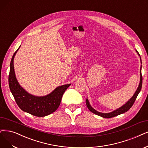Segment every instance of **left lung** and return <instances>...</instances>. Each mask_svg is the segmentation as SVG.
I'll return each mask as SVG.
<instances>
[{"mask_svg": "<svg viewBox=\"0 0 148 148\" xmlns=\"http://www.w3.org/2000/svg\"><path fill=\"white\" fill-rule=\"evenodd\" d=\"M136 52L138 53V55L140 56L139 53L137 51H136ZM142 82H143V77H142V75H141V69H140V82L139 84V86L138 87L137 90H136L135 93L134 94V95L133 96V97L131 98V99L125 103V105H124L123 107H120L119 108L117 109V110H114L111 113H101L99 112H97L96 110H95L94 108H92L91 106L90 105V103L88 102V99H86V104L87 107L90 110V111H91L92 113H93L98 116H102L103 118H110L114 116H116L119 115V114H121L122 113H125V112H127L129 109L132 107V106L134 105V103L136 99V97L138 95L140 91H141V86H142Z\"/></svg>", "mask_w": 148, "mask_h": 148, "instance_id": "1", "label": "left lung"}]
</instances>
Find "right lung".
<instances>
[{
    "mask_svg": "<svg viewBox=\"0 0 148 148\" xmlns=\"http://www.w3.org/2000/svg\"><path fill=\"white\" fill-rule=\"evenodd\" d=\"M18 49L13 54L10 63L8 75L10 91L16 103L22 110L38 117L49 115L57 110L61 102L63 93L71 84L58 86L51 94L46 96L38 97L29 94L19 85L14 74L13 59Z\"/></svg>",
    "mask_w": 148,
    "mask_h": 148,
    "instance_id": "1",
    "label": "right lung"
}]
</instances>
